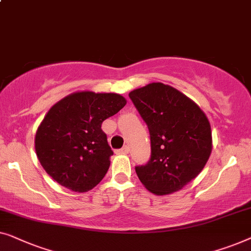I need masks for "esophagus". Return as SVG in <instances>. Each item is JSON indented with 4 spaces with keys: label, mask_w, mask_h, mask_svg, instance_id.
I'll list each match as a JSON object with an SVG mask.
<instances>
[{
    "label": "esophagus",
    "mask_w": 251,
    "mask_h": 251,
    "mask_svg": "<svg viewBox=\"0 0 251 251\" xmlns=\"http://www.w3.org/2000/svg\"><path fill=\"white\" fill-rule=\"evenodd\" d=\"M129 152V147L128 146H125L123 147L122 149L117 150V153H128Z\"/></svg>",
    "instance_id": "34e87169"
}]
</instances>
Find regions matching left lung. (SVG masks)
I'll list each match as a JSON object with an SVG mask.
<instances>
[{
  "instance_id": "left-lung-1",
  "label": "left lung",
  "mask_w": 251,
  "mask_h": 251,
  "mask_svg": "<svg viewBox=\"0 0 251 251\" xmlns=\"http://www.w3.org/2000/svg\"><path fill=\"white\" fill-rule=\"evenodd\" d=\"M149 128L151 156L136 166L142 184L154 195L176 192L196 178L211 152L206 115L188 97L162 83L128 94Z\"/></svg>"
}]
</instances>
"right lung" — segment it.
<instances>
[{
  "label": "right lung",
  "mask_w": 251,
  "mask_h": 251,
  "mask_svg": "<svg viewBox=\"0 0 251 251\" xmlns=\"http://www.w3.org/2000/svg\"><path fill=\"white\" fill-rule=\"evenodd\" d=\"M126 104L116 93L76 92L55 103L35 136V150L45 172L75 192H86L101 182L114 154L102 122Z\"/></svg>",
  "instance_id": "right-lung-1"
}]
</instances>
